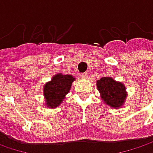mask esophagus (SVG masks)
I'll list each match as a JSON object with an SVG mask.
<instances>
[{
	"label": "esophagus",
	"instance_id": "obj_1",
	"mask_svg": "<svg viewBox=\"0 0 153 153\" xmlns=\"http://www.w3.org/2000/svg\"><path fill=\"white\" fill-rule=\"evenodd\" d=\"M81 77H82V78H83V79L87 78V77H88V73H87V72L82 73V74H81Z\"/></svg>",
	"mask_w": 153,
	"mask_h": 153
}]
</instances>
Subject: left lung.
I'll return each instance as SVG.
<instances>
[{
    "instance_id": "8db88e82",
    "label": "left lung",
    "mask_w": 153,
    "mask_h": 153,
    "mask_svg": "<svg viewBox=\"0 0 153 153\" xmlns=\"http://www.w3.org/2000/svg\"><path fill=\"white\" fill-rule=\"evenodd\" d=\"M97 88L103 100L114 108H119L127 97L124 85L109 76L99 80Z\"/></svg>"
}]
</instances>
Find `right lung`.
Masks as SVG:
<instances>
[{"label": "right lung", "instance_id": "obj_1", "mask_svg": "<svg viewBox=\"0 0 153 153\" xmlns=\"http://www.w3.org/2000/svg\"><path fill=\"white\" fill-rule=\"evenodd\" d=\"M75 80L71 75L57 74L52 81L44 86V96L47 105L50 108H54L61 104L62 100L67 94Z\"/></svg>", "mask_w": 153, "mask_h": 153}]
</instances>
